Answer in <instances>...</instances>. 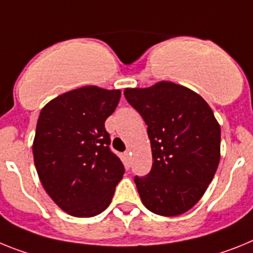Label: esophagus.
<instances>
[{"label":"esophagus","mask_w":253,"mask_h":253,"mask_svg":"<svg viewBox=\"0 0 253 253\" xmlns=\"http://www.w3.org/2000/svg\"><path fill=\"white\" fill-rule=\"evenodd\" d=\"M124 157H125V159L127 160V162H129V159H131V151H129V150L125 151Z\"/></svg>","instance_id":"obj_1"}]
</instances>
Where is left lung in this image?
I'll return each instance as SVG.
<instances>
[{
	"label": "left lung",
	"instance_id": "1",
	"mask_svg": "<svg viewBox=\"0 0 253 253\" xmlns=\"http://www.w3.org/2000/svg\"><path fill=\"white\" fill-rule=\"evenodd\" d=\"M127 102L148 125L153 167L135 177L141 201L162 216H177L199 203L220 160V126L197 93L170 81L127 87Z\"/></svg>",
	"mask_w": 253,
	"mask_h": 253
}]
</instances>
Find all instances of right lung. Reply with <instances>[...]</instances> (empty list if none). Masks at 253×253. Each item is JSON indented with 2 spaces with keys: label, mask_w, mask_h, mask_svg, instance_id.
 Instances as JSON below:
<instances>
[{
  "label": "right lung",
  "mask_w": 253,
  "mask_h": 253,
  "mask_svg": "<svg viewBox=\"0 0 253 253\" xmlns=\"http://www.w3.org/2000/svg\"><path fill=\"white\" fill-rule=\"evenodd\" d=\"M120 90L83 86L61 94L41 111L33 155L45 192L63 211L90 218L104 211L125 167L109 149L105 120Z\"/></svg>",
  "instance_id": "add662e5"
}]
</instances>
